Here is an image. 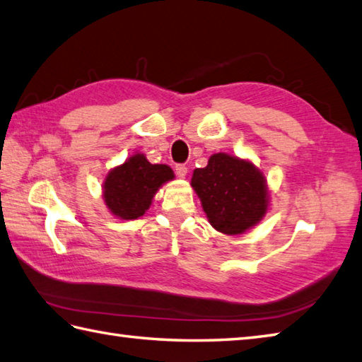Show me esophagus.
<instances>
[{"label":"esophagus","mask_w":362,"mask_h":362,"mask_svg":"<svg viewBox=\"0 0 362 362\" xmlns=\"http://www.w3.org/2000/svg\"><path fill=\"white\" fill-rule=\"evenodd\" d=\"M175 170H176V175H178V178H186V175H187V167L184 165V164H178L175 167Z\"/></svg>","instance_id":"34e87169"}]
</instances>
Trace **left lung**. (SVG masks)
I'll use <instances>...</instances> for the list:
<instances>
[{
	"label": "left lung",
	"mask_w": 362,
	"mask_h": 362,
	"mask_svg": "<svg viewBox=\"0 0 362 362\" xmlns=\"http://www.w3.org/2000/svg\"><path fill=\"white\" fill-rule=\"evenodd\" d=\"M190 184L209 223L223 234L245 233L267 214V181L250 160L216 153L204 168H195Z\"/></svg>",
	"instance_id": "left-lung-1"
}]
</instances>
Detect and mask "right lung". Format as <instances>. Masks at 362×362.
<instances>
[{
	"instance_id": "right-lung-1",
	"label": "right lung",
	"mask_w": 362,
	"mask_h": 362,
	"mask_svg": "<svg viewBox=\"0 0 362 362\" xmlns=\"http://www.w3.org/2000/svg\"><path fill=\"white\" fill-rule=\"evenodd\" d=\"M173 178L170 167L150 164L145 154L136 153L107 173L103 182V198L115 217L134 220L144 216L156 192Z\"/></svg>"
}]
</instances>
